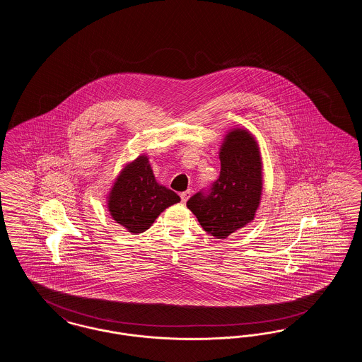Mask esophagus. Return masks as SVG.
<instances>
[{
	"instance_id": "esophagus-1",
	"label": "esophagus",
	"mask_w": 362,
	"mask_h": 362,
	"mask_svg": "<svg viewBox=\"0 0 362 362\" xmlns=\"http://www.w3.org/2000/svg\"><path fill=\"white\" fill-rule=\"evenodd\" d=\"M189 194H191V191H189V189L185 191V192H180V198H182V202H183V204H186V202H187V199L189 198Z\"/></svg>"
}]
</instances>
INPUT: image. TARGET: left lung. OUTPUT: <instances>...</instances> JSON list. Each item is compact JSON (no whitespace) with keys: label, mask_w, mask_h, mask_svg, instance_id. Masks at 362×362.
Here are the masks:
<instances>
[{"label":"left lung","mask_w":362,"mask_h":362,"mask_svg":"<svg viewBox=\"0 0 362 362\" xmlns=\"http://www.w3.org/2000/svg\"><path fill=\"white\" fill-rule=\"evenodd\" d=\"M221 171L210 186L192 195L187 207L201 226L216 239L251 223L262 195V158L252 134L233 129L220 149Z\"/></svg>","instance_id":"8db88e82"}]
</instances>
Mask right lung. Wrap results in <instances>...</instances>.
I'll list each match as a JSON object with an SVG mask.
<instances>
[{"mask_svg":"<svg viewBox=\"0 0 362 362\" xmlns=\"http://www.w3.org/2000/svg\"><path fill=\"white\" fill-rule=\"evenodd\" d=\"M180 201L179 195L156 182L146 156L127 164L108 195L111 217L132 233L149 229L168 206Z\"/></svg>","mask_w":362,"mask_h":362,"instance_id":"right-lung-1","label":"right lung"}]
</instances>
